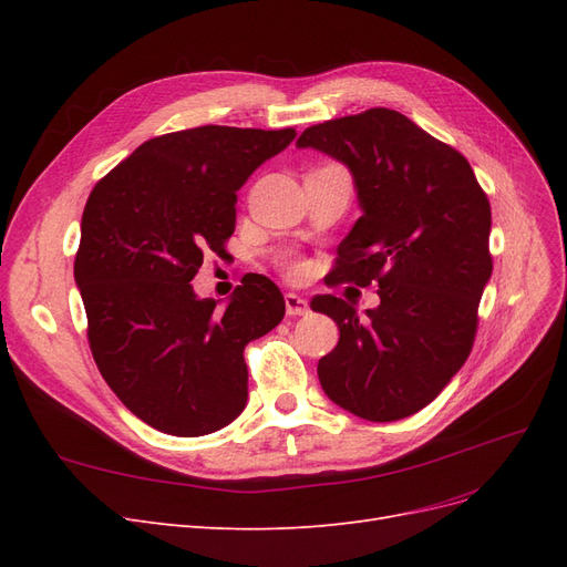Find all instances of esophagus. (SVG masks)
I'll return each instance as SVG.
<instances>
[{
  "label": "esophagus",
  "instance_id": "esophagus-1",
  "mask_svg": "<svg viewBox=\"0 0 567 567\" xmlns=\"http://www.w3.org/2000/svg\"><path fill=\"white\" fill-rule=\"evenodd\" d=\"M284 302H286V315L288 317H302V315H307V310H310L307 300L302 296H296V293H286Z\"/></svg>",
  "mask_w": 567,
  "mask_h": 567
}]
</instances>
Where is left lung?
<instances>
[{"label": "left lung", "mask_w": 567, "mask_h": 567, "mask_svg": "<svg viewBox=\"0 0 567 567\" xmlns=\"http://www.w3.org/2000/svg\"><path fill=\"white\" fill-rule=\"evenodd\" d=\"M298 146L346 163L362 208L326 284L373 281L381 298L367 317L336 296L312 300L340 329L333 352L319 359V383L359 419H406L471 354L492 277L489 200L456 148L390 109L326 120Z\"/></svg>", "instance_id": "obj_1"}]
</instances>
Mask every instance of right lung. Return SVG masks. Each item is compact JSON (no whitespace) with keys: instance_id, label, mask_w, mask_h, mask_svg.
Instances as JSON below:
<instances>
[{"instance_id":"obj_1","label":"right lung","mask_w":567,"mask_h":567,"mask_svg":"<svg viewBox=\"0 0 567 567\" xmlns=\"http://www.w3.org/2000/svg\"><path fill=\"white\" fill-rule=\"evenodd\" d=\"M293 140V127L169 132L113 167L84 205L75 284L94 362L161 433L208 435L246 406L244 350L284 319L281 290L252 274L219 310L192 279L205 252H225L238 188Z\"/></svg>"}]
</instances>
